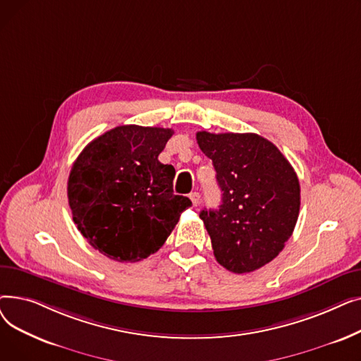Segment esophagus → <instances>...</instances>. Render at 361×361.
Segmentation results:
<instances>
[{"label":"esophagus","instance_id":"obj_1","mask_svg":"<svg viewBox=\"0 0 361 361\" xmlns=\"http://www.w3.org/2000/svg\"><path fill=\"white\" fill-rule=\"evenodd\" d=\"M190 200H192V203H193V206H197L199 203H200V195L197 193V192H193V193H190Z\"/></svg>","mask_w":361,"mask_h":361}]
</instances>
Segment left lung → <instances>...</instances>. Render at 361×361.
<instances>
[{"mask_svg":"<svg viewBox=\"0 0 361 361\" xmlns=\"http://www.w3.org/2000/svg\"><path fill=\"white\" fill-rule=\"evenodd\" d=\"M196 139L212 159L222 192L219 209L200 212L215 259L230 272H253L274 260L294 231L295 171L272 142L255 133L197 131Z\"/></svg>","mask_w":361,"mask_h":361,"instance_id":"8db88e82","label":"left lung"}]
</instances>
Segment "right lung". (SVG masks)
<instances>
[{
  "label": "right lung",
  "instance_id": "right-lung-1",
  "mask_svg": "<svg viewBox=\"0 0 361 361\" xmlns=\"http://www.w3.org/2000/svg\"><path fill=\"white\" fill-rule=\"evenodd\" d=\"M174 130L118 126L74 161L67 196L78 230L106 257L139 262L158 252L192 202L174 195L176 169L158 157Z\"/></svg>",
  "mask_w": 361,
  "mask_h": 361
}]
</instances>
